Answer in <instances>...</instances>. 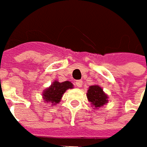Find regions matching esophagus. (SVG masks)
<instances>
[{
    "label": "esophagus",
    "mask_w": 147,
    "mask_h": 147,
    "mask_svg": "<svg viewBox=\"0 0 147 147\" xmlns=\"http://www.w3.org/2000/svg\"><path fill=\"white\" fill-rule=\"evenodd\" d=\"M75 84H76V85L78 87V88H81V86H82V80H76V82H75Z\"/></svg>",
    "instance_id": "obj_1"
}]
</instances>
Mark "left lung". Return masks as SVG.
<instances>
[{
	"label": "left lung",
	"instance_id": "obj_1",
	"mask_svg": "<svg viewBox=\"0 0 147 147\" xmlns=\"http://www.w3.org/2000/svg\"><path fill=\"white\" fill-rule=\"evenodd\" d=\"M87 98L96 109L103 106L108 102L107 94H105L102 89L98 85H92L89 87L87 93Z\"/></svg>",
	"mask_w": 147,
	"mask_h": 147
}]
</instances>
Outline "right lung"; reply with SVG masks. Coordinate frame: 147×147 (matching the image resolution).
I'll use <instances>...</instances> for the list:
<instances>
[{"instance_id":"add662e5","label":"right lung","mask_w":147,"mask_h":147,"mask_svg":"<svg viewBox=\"0 0 147 147\" xmlns=\"http://www.w3.org/2000/svg\"><path fill=\"white\" fill-rule=\"evenodd\" d=\"M73 85L69 81H64V82H58L54 81L53 84L45 89L44 91L43 97L45 101L46 102H50L52 105L58 103L63 97V94L66 92V90L68 89H72Z\"/></svg>"}]
</instances>
